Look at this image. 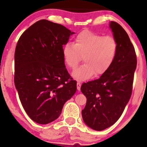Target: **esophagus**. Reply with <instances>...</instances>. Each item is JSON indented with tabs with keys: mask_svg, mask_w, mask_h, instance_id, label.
<instances>
[{
	"mask_svg": "<svg viewBox=\"0 0 147 147\" xmlns=\"http://www.w3.org/2000/svg\"><path fill=\"white\" fill-rule=\"evenodd\" d=\"M80 88H81V84L80 82H78L77 83V89L78 90H80Z\"/></svg>",
	"mask_w": 147,
	"mask_h": 147,
	"instance_id": "34e87169",
	"label": "esophagus"
}]
</instances>
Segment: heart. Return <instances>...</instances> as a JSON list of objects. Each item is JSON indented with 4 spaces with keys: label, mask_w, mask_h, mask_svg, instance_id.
<instances>
[{
    "label": "heart",
    "mask_w": 147,
    "mask_h": 147,
    "mask_svg": "<svg viewBox=\"0 0 147 147\" xmlns=\"http://www.w3.org/2000/svg\"><path fill=\"white\" fill-rule=\"evenodd\" d=\"M118 51V43L112 36H103L84 31L76 36L75 44L63 46L62 53L65 63L71 69L76 67L83 56L84 63L72 73L76 79L83 81L91 76H100L113 63Z\"/></svg>",
    "instance_id": "obj_1"
}]
</instances>
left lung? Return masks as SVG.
Masks as SVG:
<instances>
[{"label": "left lung", "mask_w": 147, "mask_h": 147, "mask_svg": "<svg viewBox=\"0 0 147 147\" xmlns=\"http://www.w3.org/2000/svg\"><path fill=\"white\" fill-rule=\"evenodd\" d=\"M110 27L118 43L115 59L100 78L83 83L81 87L87 98L82 118L98 131L113 125L123 113L132 94L137 63L135 49L125 30L114 21Z\"/></svg>", "instance_id": "1"}]
</instances>
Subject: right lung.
I'll use <instances>...</instances> for the list:
<instances>
[{"instance_id": "1", "label": "right lung", "mask_w": 147, "mask_h": 147, "mask_svg": "<svg viewBox=\"0 0 147 147\" xmlns=\"http://www.w3.org/2000/svg\"><path fill=\"white\" fill-rule=\"evenodd\" d=\"M74 34L45 19L29 27L18 40L14 81L22 106L38 124L53 122L77 90L65 68L62 49Z\"/></svg>"}]
</instances>
